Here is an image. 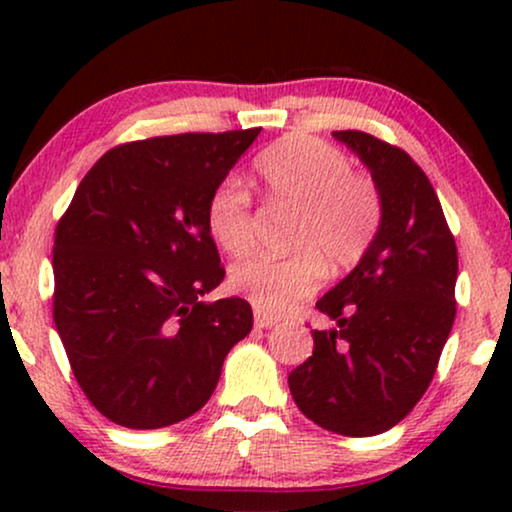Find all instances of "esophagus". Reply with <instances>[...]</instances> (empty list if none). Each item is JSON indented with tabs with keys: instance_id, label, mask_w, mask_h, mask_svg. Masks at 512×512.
<instances>
[{
	"instance_id": "esophagus-1",
	"label": "esophagus",
	"mask_w": 512,
	"mask_h": 512,
	"mask_svg": "<svg viewBox=\"0 0 512 512\" xmlns=\"http://www.w3.org/2000/svg\"><path fill=\"white\" fill-rule=\"evenodd\" d=\"M254 324H256V328H272V326L277 324V319H275V317H270V314L256 312V317H254Z\"/></svg>"
}]
</instances>
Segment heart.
Instances as JSON below:
<instances>
[{"label":"heart","mask_w":512,"mask_h":512,"mask_svg":"<svg viewBox=\"0 0 512 512\" xmlns=\"http://www.w3.org/2000/svg\"><path fill=\"white\" fill-rule=\"evenodd\" d=\"M272 205L296 212L289 258H251L230 270V289L256 310L284 314L310 298L333 272L356 268L382 223L380 188L354 172L338 146L317 137H286L256 160ZM207 228L230 256L254 249V200L242 179H221L207 200Z\"/></svg>","instance_id":"heart-1"}]
</instances>
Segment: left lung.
<instances>
[{
  "mask_svg": "<svg viewBox=\"0 0 512 512\" xmlns=\"http://www.w3.org/2000/svg\"><path fill=\"white\" fill-rule=\"evenodd\" d=\"M373 174L382 223L363 261L317 310L333 328L289 375L300 412L340 436H377L415 408L436 375L457 300V244L429 177L408 153L338 130Z\"/></svg>",
  "mask_w": 512,
  "mask_h": 512,
  "instance_id": "8db88e82",
  "label": "left lung"
}]
</instances>
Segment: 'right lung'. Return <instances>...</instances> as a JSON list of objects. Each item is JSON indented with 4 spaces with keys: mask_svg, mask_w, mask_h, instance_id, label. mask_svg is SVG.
Instances as JSON below:
<instances>
[{
    "mask_svg": "<svg viewBox=\"0 0 512 512\" xmlns=\"http://www.w3.org/2000/svg\"><path fill=\"white\" fill-rule=\"evenodd\" d=\"M261 128L186 132L109 149L55 228L53 319L97 412L128 429L191 417L254 326L221 284L207 200Z\"/></svg>",
    "mask_w": 512,
    "mask_h": 512,
    "instance_id": "add662e5",
    "label": "right lung"
}]
</instances>
